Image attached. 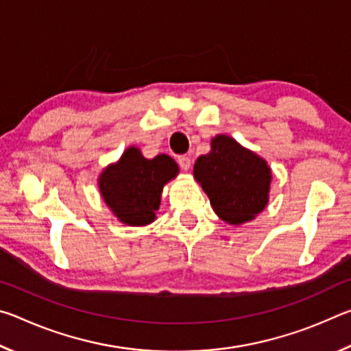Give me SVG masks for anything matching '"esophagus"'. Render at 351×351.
I'll return each mask as SVG.
<instances>
[{
	"instance_id": "1",
	"label": "esophagus",
	"mask_w": 351,
	"mask_h": 351,
	"mask_svg": "<svg viewBox=\"0 0 351 351\" xmlns=\"http://www.w3.org/2000/svg\"><path fill=\"white\" fill-rule=\"evenodd\" d=\"M178 164H180V167L182 170H189L190 165H192V159H190L189 156H186V154H182V156L178 158Z\"/></svg>"
}]
</instances>
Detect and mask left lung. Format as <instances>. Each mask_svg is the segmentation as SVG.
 Instances as JSON below:
<instances>
[{"label":"left lung","mask_w":351,"mask_h":351,"mask_svg":"<svg viewBox=\"0 0 351 351\" xmlns=\"http://www.w3.org/2000/svg\"><path fill=\"white\" fill-rule=\"evenodd\" d=\"M193 175L217 215L230 224L249 221L268 204L271 169L229 136L212 139L210 153L197 159Z\"/></svg>","instance_id":"1"}]
</instances>
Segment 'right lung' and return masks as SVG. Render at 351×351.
<instances>
[{"instance_id":"obj_1","label":"right lung","mask_w":351,"mask_h":351,"mask_svg":"<svg viewBox=\"0 0 351 351\" xmlns=\"http://www.w3.org/2000/svg\"><path fill=\"white\" fill-rule=\"evenodd\" d=\"M176 175L178 165L167 154L147 159L130 147L121 161L100 175V193L122 223L144 226L156 218L164 184Z\"/></svg>"}]
</instances>
